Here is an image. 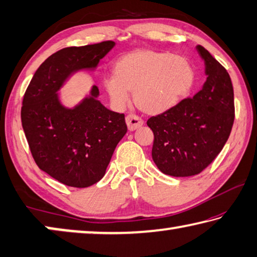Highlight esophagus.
I'll return each mask as SVG.
<instances>
[{"label":"esophagus","mask_w":257,"mask_h":257,"mask_svg":"<svg viewBox=\"0 0 257 257\" xmlns=\"http://www.w3.org/2000/svg\"><path fill=\"white\" fill-rule=\"evenodd\" d=\"M125 123L128 125V129L130 132H134V130L138 129L139 127H142L144 124V121H143L139 116L135 115V114H129L125 118Z\"/></svg>","instance_id":"1"}]
</instances>
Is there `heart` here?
<instances>
[{
	"instance_id": "1",
	"label": "heart",
	"mask_w": 257,
	"mask_h": 257,
	"mask_svg": "<svg viewBox=\"0 0 257 257\" xmlns=\"http://www.w3.org/2000/svg\"><path fill=\"white\" fill-rule=\"evenodd\" d=\"M193 64L170 52L138 50L121 56L114 73L104 79L111 104L122 110L134 92L135 103L150 114H161L177 106L195 84Z\"/></svg>"
}]
</instances>
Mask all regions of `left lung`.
Returning <instances> with one entry per match:
<instances>
[{
	"label": "left lung",
	"mask_w": 257,
	"mask_h": 257,
	"mask_svg": "<svg viewBox=\"0 0 257 257\" xmlns=\"http://www.w3.org/2000/svg\"><path fill=\"white\" fill-rule=\"evenodd\" d=\"M196 50L205 66L202 89L147 120L154 134L152 158L161 172L172 177L198 175L211 164L227 143L234 120L229 73L203 46Z\"/></svg>",
	"instance_id": "left-lung-1"
}]
</instances>
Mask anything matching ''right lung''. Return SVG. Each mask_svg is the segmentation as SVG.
Returning <instances> with one entry per match:
<instances>
[{"mask_svg":"<svg viewBox=\"0 0 257 257\" xmlns=\"http://www.w3.org/2000/svg\"><path fill=\"white\" fill-rule=\"evenodd\" d=\"M114 45L107 41L58 51L41 64L25 93L21 122L33 158L63 185L85 188L101 180L127 133L124 114L98 101L97 86L75 106L64 105L60 96L73 73L94 71Z\"/></svg>","mask_w":257,"mask_h":257,"instance_id":"obj_1","label":"right lung"}]
</instances>
